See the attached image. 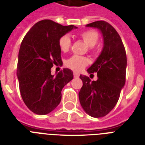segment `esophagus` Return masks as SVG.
<instances>
[{
    "label": "esophagus",
    "instance_id": "34e87169",
    "mask_svg": "<svg viewBox=\"0 0 145 145\" xmlns=\"http://www.w3.org/2000/svg\"><path fill=\"white\" fill-rule=\"evenodd\" d=\"M79 75H80V74H79L78 73L74 72V78H78Z\"/></svg>",
    "mask_w": 145,
    "mask_h": 145
}]
</instances>
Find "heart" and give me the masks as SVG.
<instances>
[{"label": "heart", "instance_id": "obj_1", "mask_svg": "<svg viewBox=\"0 0 145 145\" xmlns=\"http://www.w3.org/2000/svg\"><path fill=\"white\" fill-rule=\"evenodd\" d=\"M80 37L82 38L83 41L88 45L89 47H93L97 44L99 41V35L94 30H86L80 33ZM58 45L60 50L63 53H66L69 50L71 46V41L68 36H61L58 41ZM89 63V59L85 57H81L74 55L72 57L68 58L65 62L66 66L73 70L74 71H80L85 67L88 65Z\"/></svg>", "mask_w": 145, "mask_h": 145}]
</instances>
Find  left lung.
<instances>
[{"instance_id": "left-lung-1", "label": "left lung", "mask_w": 145, "mask_h": 145, "mask_svg": "<svg viewBox=\"0 0 145 145\" xmlns=\"http://www.w3.org/2000/svg\"><path fill=\"white\" fill-rule=\"evenodd\" d=\"M101 31L104 46L101 54L88 70L97 73V81L80 75L83 82L78 96L83 109L92 117L107 115L117 103L126 82L127 55L120 36L113 27L105 21L86 25Z\"/></svg>"}]
</instances>
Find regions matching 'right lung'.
<instances>
[{
  "label": "right lung",
  "mask_w": 145,
  "mask_h": 145,
  "mask_svg": "<svg viewBox=\"0 0 145 145\" xmlns=\"http://www.w3.org/2000/svg\"><path fill=\"white\" fill-rule=\"evenodd\" d=\"M77 27L64 26L54 21L38 22L27 33L21 43L17 66L19 89L24 103L38 115L52 112L60 104L61 91L73 79V72L63 68L57 75L51 74L54 64L61 65V36Z\"/></svg>",
  "instance_id": "add662e5"
}]
</instances>
